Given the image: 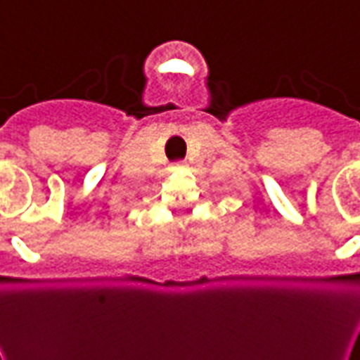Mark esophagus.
Returning <instances> with one entry per match:
<instances>
[{
    "label": "esophagus",
    "mask_w": 360,
    "mask_h": 360,
    "mask_svg": "<svg viewBox=\"0 0 360 360\" xmlns=\"http://www.w3.org/2000/svg\"><path fill=\"white\" fill-rule=\"evenodd\" d=\"M174 170H181V169H186V163H184V161H179V163H174V167H172Z\"/></svg>",
    "instance_id": "34e87169"
}]
</instances>
